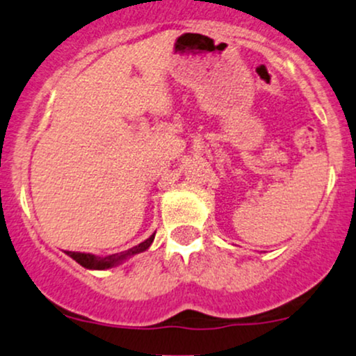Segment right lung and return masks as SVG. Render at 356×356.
<instances>
[{"label": "right lung", "instance_id": "add662e5", "mask_svg": "<svg viewBox=\"0 0 356 356\" xmlns=\"http://www.w3.org/2000/svg\"><path fill=\"white\" fill-rule=\"evenodd\" d=\"M153 240H154V233L148 238V240H145L143 243L133 246V248L127 250V252L108 254V257H96V254L79 253V252H66V254L73 258L74 261H78L81 266H85V268H88V270H106V268H111V266L120 265L121 261H124L127 258L133 257V254L148 250L149 245L153 243Z\"/></svg>", "mask_w": 356, "mask_h": 356}]
</instances>
